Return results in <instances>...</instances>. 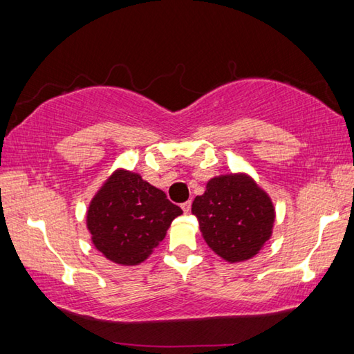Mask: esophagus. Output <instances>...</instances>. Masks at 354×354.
<instances>
[{
  "mask_svg": "<svg viewBox=\"0 0 354 354\" xmlns=\"http://www.w3.org/2000/svg\"><path fill=\"white\" fill-rule=\"evenodd\" d=\"M190 207H192V203L190 201H185L181 205V209L184 211V214H189L190 212Z\"/></svg>",
  "mask_w": 354,
  "mask_h": 354,
  "instance_id": "obj_1",
  "label": "esophagus"
}]
</instances>
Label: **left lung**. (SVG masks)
I'll list each match as a JSON object with an SVG mask.
<instances>
[{
	"label": "left lung",
	"instance_id": "left-lung-1",
	"mask_svg": "<svg viewBox=\"0 0 354 354\" xmlns=\"http://www.w3.org/2000/svg\"><path fill=\"white\" fill-rule=\"evenodd\" d=\"M207 247L226 262L248 261L270 241L274 206L248 173H226L207 181L192 203Z\"/></svg>",
	"mask_w": 354,
	"mask_h": 354
}]
</instances>
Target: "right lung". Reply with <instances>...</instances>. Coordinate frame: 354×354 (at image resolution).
<instances>
[{
	"label": "right lung",
	"mask_w": 354,
	"mask_h": 354,
	"mask_svg": "<svg viewBox=\"0 0 354 354\" xmlns=\"http://www.w3.org/2000/svg\"><path fill=\"white\" fill-rule=\"evenodd\" d=\"M181 214V207L139 173L117 169L88 203L86 225L93 247L106 259L118 266H139Z\"/></svg>",
	"instance_id": "1"
}]
</instances>
